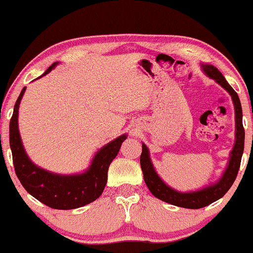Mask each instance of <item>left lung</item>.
<instances>
[{
	"label": "left lung",
	"mask_w": 253,
	"mask_h": 253,
	"mask_svg": "<svg viewBox=\"0 0 253 253\" xmlns=\"http://www.w3.org/2000/svg\"><path fill=\"white\" fill-rule=\"evenodd\" d=\"M201 68L210 79L214 80L218 85H220L231 96V100H233L234 103V111H235V142H234L233 150L230 151V155H229L228 166L224 169L220 178L214 183L206 185L202 189L195 190V191H179V190L169 186L168 184H166L161 179V176L158 175L155 167H153L152 161H151L150 150L145 144H142V152L141 156H140V165H141L142 173H144V180L151 194L157 197V199L167 202V204L183 208H191V210L206 207V206L213 204L217 200L222 199L224 195L226 194V191L230 189L231 185L235 181L236 175H238L245 145L243 109H241V103L240 100H239L238 93L229 85V83L223 77L222 73L214 66H212V64H201Z\"/></svg>",
	"instance_id": "8db88e82"
}]
</instances>
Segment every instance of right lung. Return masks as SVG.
Returning a JSON list of instances; mask_svg holds the SVG:
<instances>
[{"label": "right lung", "instance_id": "add662e5", "mask_svg": "<svg viewBox=\"0 0 253 253\" xmlns=\"http://www.w3.org/2000/svg\"><path fill=\"white\" fill-rule=\"evenodd\" d=\"M57 64L58 62L49 66L41 77L48 74ZM25 90L27 87H23L15 102L9 123V146L15 174L19 181L31 196L54 210H74L97 200L107 184L109 165L117 157L122 142L127 135H121L102 146L83 173L58 174L46 170L36 166L27 155L18 129V109Z\"/></svg>", "mask_w": 253, "mask_h": 253}]
</instances>
